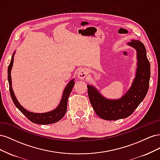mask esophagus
<instances>
[{
    "label": "esophagus",
    "mask_w": 160,
    "mask_h": 160,
    "mask_svg": "<svg viewBox=\"0 0 160 160\" xmlns=\"http://www.w3.org/2000/svg\"><path fill=\"white\" fill-rule=\"evenodd\" d=\"M88 73V70L83 68V69H80L78 72H77V77H78V78H79L80 79H85Z\"/></svg>",
    "instance_id": "obj_1"
}]
</instances>
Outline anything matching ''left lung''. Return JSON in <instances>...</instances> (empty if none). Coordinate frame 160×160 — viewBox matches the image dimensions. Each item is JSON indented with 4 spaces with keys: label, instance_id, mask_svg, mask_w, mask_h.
<instances>
[{
    "label": "left lung",
    "instance_id": "left-lung-1",
    "mask_svg": "<svg viewBox=\"0 0 160 160\" xmlns=\"http://www.w3.org/2000/svg\"><path fill=\"white\" fill-rule=\"evenodd\" d=\"M128 45L136 50L137 68L129 89L122 98L110 99L101 94L95 87L88 85V95L95 113L105 120L124 119L132 115L146 97L150 79V64L146 49L139 40H132Z\"/></svg>",
    "mask_w": 160,
    "mask_h": 160
}]
</instances>
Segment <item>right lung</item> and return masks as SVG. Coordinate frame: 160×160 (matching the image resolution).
<instances>
[{"label":"right lung","instance_id":"1","mask_svg":"<svg viewBox=\"0 0 160 160\" xmlns=\"http://www.w3.org/2000/svg\"><path fill=\"white\" fill-rule=\"evenodd\" d=\"M15 52L16 51H14L13 52L11 62L8 67V81L9 84V89H10L11 96L14 104L15 105V106L19 109V111L25 115L27 118V119L28 120H30L32 123L39 125H47L59 122V120H61L64 117L66 113L67 108V101H68L71 92L75 83L74 81V79H71L69 82V83L66 85L63 92H62V98L61 99L60 103L55 109L45 113L31 112V111L24 108L19 103L15 95H14V91L12 88V79L11 75L14 62V54H15Z\"/></svg>","mask_w":160,"mask_h":160}]
</instances>
